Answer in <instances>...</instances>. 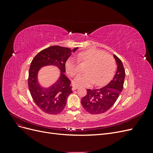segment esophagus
Masks as SVG:
<instances>
[{
  "instance_id": "obj_1",
  "label": "esophagus",
  "mask_w": 153,
  "mask_h": 153,
  "mask_svg": "<svg viewBox=\"0 0 153 153\" xmlns=\"http://www.w3.org/2000/svg\"><path fill=\"white\" fill-rule=\"evenodd\" d=\"M77 89H78V87H76V86H73V87H72V90L73 91H75V90H76Z\"/></svg>"
}]
</instances>
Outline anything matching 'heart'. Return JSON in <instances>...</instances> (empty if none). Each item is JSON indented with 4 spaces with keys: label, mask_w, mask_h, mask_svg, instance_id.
Segmentation results:
<instances>
[{
    "label": "heart",
    "mask_w": 153,
    "mask_h": 153,
    "mask_svg": "<svg viewBox=\"0 0 153 153\" xmlns=\"http://www.w3.org/2000/svg\"><path fill=\"white\" fill-rule=\"evenodd\" d=\"M78 61L80 64H87L86 73L78 75L74 80V84L88 86L94 84L101 86L108 83L114 75L116 63L110 55L97 49H89L78 54ZM70 57L66 62V70L71 76L77 75L80 72L79 63Z\"/></svg>",
    "instance_id": "b5f03b06"
}]
</instances>
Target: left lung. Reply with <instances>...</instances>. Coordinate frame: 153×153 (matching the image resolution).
I'll return each mask as SVG.
<instances>
[{
  "mask_svg": "<svg viewBox=\"0 0 153 153\" xmlns=\"http://www.w3.org/2000/svg\"><path fill=\"white\" fill-rule=\"evenodd\" d=\"M117 69L109 84L96 89H87V94L81 100L83 107L91 114H100L108 110L114 105L123 89L125 70L122 61L115 55Z\"/></svg>",
  "mask_w": 153,
  "mask_h": 153,
  "instance_id": "1",
  "label": "left lung"
}]
</instances>
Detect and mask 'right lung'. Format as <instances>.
Returning <instances> with one entry per match:
<instances>
[{"label":"right lung","mask_w":153,"mask_h":153,"mask_svg":"<svg viewBox=\"0 0 153 153\" xmlns=\"http://www.w3.org/2000/svg\"><path fill=\"white\" fill-rule=\"evenodd\" d=\"M77 48H69L52 46L41 50L32 59L30 63L28 86L32 99L36 105L48 114H58L65 108L68 96L73 92L71 81L64 75L65 64L71 52ZM54 65L57 66L62 73L58 81L48 88L41 87L37 82V73L43 66Z\"/></svg>","instance_id":"right-lung-1"}]
</instances>
